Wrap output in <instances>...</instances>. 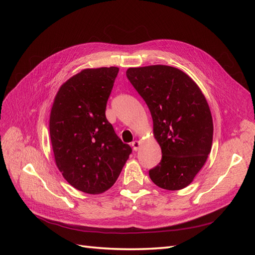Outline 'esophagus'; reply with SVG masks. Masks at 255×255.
Listing matches in <instances>:
<instances>
[{
	"mask_svg": "<svg viewBox=\"0 0 255 255\" xmlns=\"http://www.w3.org/2000/svg\"><path fill=\"white\" fill-rule=\"evenodd\" d=\"M139 145H140V141L134 140V141L132 142V146H133V150H134V151H137L138 149H139Z\"/></svg>",
	"mask_w": 255,
	"mask_h": 255,
	"instance_id": "esophagus-1",
	"label": "esophagus"
}]
</instances>
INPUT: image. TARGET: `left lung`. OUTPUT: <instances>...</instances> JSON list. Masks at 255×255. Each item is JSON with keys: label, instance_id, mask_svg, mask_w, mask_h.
Returning a JSON list of instances; mask_svg holds the SVG:
<instances>
[{"label": "left lung", "instance_id": "1", "mask_svg": "<svg viewBox=\"0 0 255 255\" xmlns=\"http://www.w3.org/2000/svg\"><path fill=\"white\" fill-rule=\"evenodd\" d=\"M127 76L148 105L161 160L149 175L167 190L188 185L201 170L213 142V118L201 89L180 69L128 68Z\"/></svg>", "mask_w": 255, "mask_h": 255}]
</instances>
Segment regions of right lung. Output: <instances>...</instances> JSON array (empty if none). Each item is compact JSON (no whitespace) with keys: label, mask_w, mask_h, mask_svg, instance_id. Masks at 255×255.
I'll use <instances>...</instances> for the list:
<instances>
[{"label":"right lung","mask_w":255,"mask_h":255,"mask_svg":"<svg viewBox=\"0 0 255 255\" xmlns=\"http://www.w3.org/2000/svg\"><path fill=\"white\" fill-rule=\"evenodd\" d=\"M118 72L117 67L84 69L61 85L51 110L56 166L69 184L86 194L111 188L132 153L105 116Z\"/></svg>","instance_id":"right-lung-1"}]
</instances>
